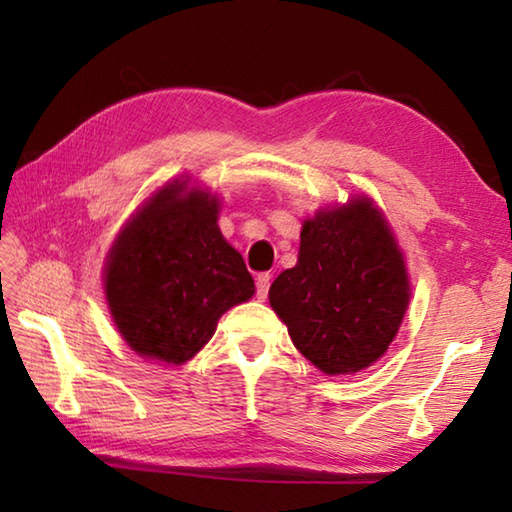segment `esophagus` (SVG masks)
<instances>
[{"instance_id": "obj_1", "label": "esophagus", "mask_w": 512, "mask_h": 512, "mask_svg": "<svg viewBox=\"0 0 512 512\" xmlns=\"http://www.w3.org/2000/svg\"><path fill=\"white\" fill-rule=\"evenodd\" d=\"M255 287H257V298H259V300H266L268 289H271V275H268V273L257 275Z\"/></svg>"}]
</instances>
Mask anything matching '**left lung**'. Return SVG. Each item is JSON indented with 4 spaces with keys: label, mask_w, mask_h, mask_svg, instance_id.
Wrapping results in <instances>:
<instances>
[{
    "label": "left lung",
    "mask_w": 512,
    "mask_h": 512,
    "mask_svg": "<svg viewBox=\"0 0 512 512\" xmlns=\"http://www.w3.org/2000/svg\"><path fill=\"white\" fill-rule=\"evenodd\" d=\"M409 298L402 250L368 196L302 223L298 264L268 291L293 345L325 375L372 366L393 343Z\"/></svg>",
    "instance_id": "1"
}]
</instances>
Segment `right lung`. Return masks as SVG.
Returning a JSON list of instances; mask_svg holds the SVG:
<instances>
[{
  "mask_svg": "<svg viewBox=\"0 0 512 512\" xmlns=\"http://www.w3.org/2000/svg\"><path fill=\"white\" fill-rule=\"evenodd\" d=\"M219 198L187 180L158 189L121 228L106 259V300L119 334L140 357L180 366L212 339L255 282L223 239Z\"/></svg>",
  "mask_w": 512,
  "mask_h": 512,
  "instance_id": "obj_1",
  "label": "right lung"
}]
</instances>
